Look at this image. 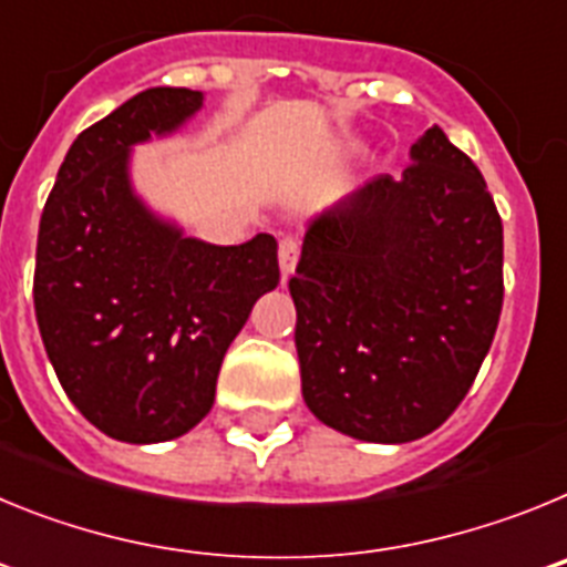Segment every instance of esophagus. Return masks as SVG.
Returning <instances> with one entry per match:
<instances>
[{
    "mask_svg": "<svg viewBox=\"0 0 567 567\" xmlns=\"http://www.w3.org/2000/svg\"><path fill=\"white\" fill-rule=\"evenodd\" d=\"M278 260H280V275L289 278L295 272V264H298V240L295 238H280L278 244Z\"/></svg>",
    "mask_w": 567,
    "mask_h": 567,
    "instance_id": "1",
    "label": "esophagus"
}]
</instances>
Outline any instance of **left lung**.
I'll use <instances>...</instances> for the list:
<instances>
[{
	"instance_id": "8db88e82",
	"label": "left lung",
	"mask_w": 567,
	"mask_h": 567,
	"mask_svg": "<svg viewBox=\"0 0 567 567\" xmlns=\"http://www.w3.org/2000/svg\"><path fill=\"white\" fill-rule=\"evenodd\" d=\"M503 218L440 127L309 224L295 300L303 400L365 443L425 437L463 403L503 312Z\"/></svg>"
}]
</instances>
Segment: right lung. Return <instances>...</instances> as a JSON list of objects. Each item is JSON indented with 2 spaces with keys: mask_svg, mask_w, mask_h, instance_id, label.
Masks as SVG:
<instances>
[{
  "mask_svg": "<svg viewBox=\"0 0 567 567\" xmlns=\"http://www.w3.org/2000/svg\"><path fill=\"white\" fill-rule=\"evenodd\" d=\"M187 87L144 90L79 133L44 202L33 307L64 394L113 440L164 443L202 423L224 354L278 287V244L184 238L130 193L127 150L202 107Z\"/></svg>",
  "mask_w": 567,
  "mask_h": 567,
  "instance_id": "add662e5",
  "label": "right lung"
}]
</instances>
